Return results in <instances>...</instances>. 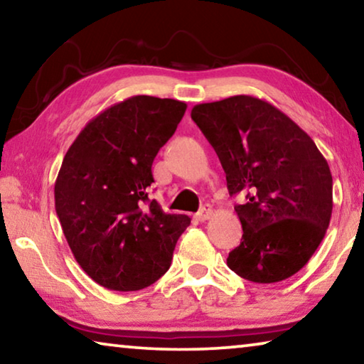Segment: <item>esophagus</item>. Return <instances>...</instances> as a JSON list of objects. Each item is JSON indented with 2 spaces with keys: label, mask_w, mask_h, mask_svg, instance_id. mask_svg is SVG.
<instances>
[{
  "label": "esophagus",
  "mask_w": 364,
  "mask_h": 364,
  "mask_svg": "<svg viewBox=\"0 0 364 364\" xmlns=\"http://www.w3.org/2000/svg\"><path fill=\"white\" fill-rule=\"evenodd\" d=\"M212 217V208H210V205H204L200 208L199 212H197V215H196V218L199 220V221H205V220H208Z\"/></svg>",
  "instance_id": "esophagus-1"
}]
</instances>
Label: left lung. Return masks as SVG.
I'll return each mask as SVG.
<instances>
[{
  "label": "left lung",
  "mask_w": 364,
  "mask_h": 364,
  "mask_svg": "<svg viewBox=\"0 0 364 364\" xmlns=\"http://www.w3.org/2000/svg\"><path fill=\"white\" fill-rule=\"evenodd\" d=\"M191 119L217 152L242 239L226 258L241 278L271 284L310 260L332 213V175L313 139L279 109L254 96L197 104Z\"/></svg>",
  "instance_id": "8db88e82"
}]
</instances>
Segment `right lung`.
Wrapping results in <instances>:
<instances>
[{
  "label": "right lung",
  "instance_id": "add662e5",
  "mask_svg": "<svg viewBox=\"0 0 364 364\" xmlns=\"http://www.w3.org/2000/svg\"><path fill=\"white\" fill-rule=\"evenodd\" d=\"M186 104L133 96L86 125L60 165L54 200L73 257L110 291H139L167 273L188 215L149 200L152 162Z\"/></svg>",
  "mask_w": 364,
  "mask_h": 364
}]
</instances>
